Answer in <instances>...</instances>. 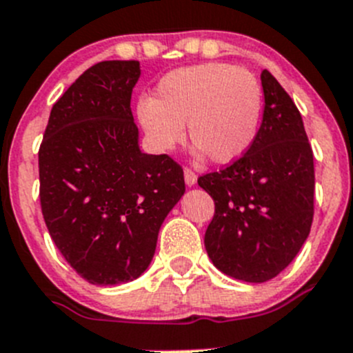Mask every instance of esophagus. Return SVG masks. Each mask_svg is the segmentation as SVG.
Segmentation results:
<instances>
[{"label": "esophagus", "mask_w": 353, "mask_h": 353, "mask_svg": "<svg viewBox=\"0 0 353 353\" xmlns=\"http://www.w3.org/2000/svg\"><path fill=\"white\" fill-rule=\"evenodd\" d=\"M183 176H185V183H187V185L192 187L194 183L197 182V174L194 173V171L190 170V168H185V170H183Z\"/></svg>", "instance_id": "obj_1"}]
</instances>
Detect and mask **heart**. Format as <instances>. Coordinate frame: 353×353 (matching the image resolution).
I'll return each instance as SVG.
<instances>
[{"label":"heart","mask_w":353,"mask_h":353,"mask_svg":"<svg viewBox=\"0 0 353 353\" xmlns=\"http://www.w3.org/2000/svg\"><path fill=\"white\" fill-rule=\"evenodd\" d=\"M263 88L251 70L230 63H201L171 70L156 99H142L137 116L161 152L189 139L213 163H232L250 150L260 132Z\"/></svg>","instance_id":"obj_1"}]
</instances>
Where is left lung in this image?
<instances>
[{"mask_svg": "<svg viewBox=\"0 0 353 353\" xmlns=\"http://www.w3.org/2000/svg\"><path fill=\"white\" fill-rule=\"evenodd\" d=\"M263 119L244 156L197 183L213 197L204 246L234 279L265 283L293 261L314 220V152L300 110L286 90L261 72Z\"/></svg>", "mask_w": 353, "mask_h": 353, "instance_id": "left-lung-1", "label": "left lung"}]
</instances>
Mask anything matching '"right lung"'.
<instances>
[{
    "label": "right lung",
    "mask_w": 353,
    "mask_h": 353,
    "mask_svg": "<svg viewBox=\"0 0 353 353\" xmlns=\"http://www.w3.org/2000/svg\"><path fill=\"white\" fill-rule=\"evenodd\" d=\"M137 60L86 69L53 103L39 145V201L52 241L92 284L114 286L143 274L157 234L185 192L168 154L139 149L132 92Z\"/></svg>",
    "instance_id": "right-lung-1"
}]
</instances>
